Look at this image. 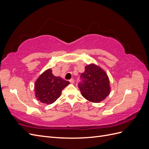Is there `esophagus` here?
<instances>
[{
    "instance_id": "1",
    "label": "esophagus",
    "mask_w": 149,
    "mask_h": 149,
    "mask_svg": "<svg viewBox=\"0 0 149 149\" xmlns=\"http://www.w3.org/2000/svg\"><path fill=\"white\" fill-rule=\"evenodd\" d=\"M70 83H71V84H73L74 83V79H71L70 80Z\"/></svg>"
}]
</instances>
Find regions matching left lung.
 <instances>
[{
  "instance_id": "obj_1",
  "label": "left lung",
  "mask_w": 149,
  "mask_h": 149,
  "mask_svg": "<svg viewBox=\"0 0 149 149\" xmlns=\"http://www.w3.org/2000/svg\"><path fill=\"white\" fill-rule=\"evenodd\" d=\"M81 82L78 88L82 96L93 102H100L109 95L111 91L109 78L100 67L91 64L85 66L80 76Z\"/></svg>"
}]
</instances>
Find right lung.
<instances>
[{
	"label": "right lung",
	"instance_id": "right-lung-1",
	"mask_svg": "<svg viewBox=\"0 0 149 149\" xmlns=\"http://www.w3.org/2000/svg\"><path fill=\"white\" fill-rule=\"evenodd\" d=\"M69 84L68 81L54 76L52 70L48 69L36 81L35 96L40 102L50 104L61 96L62 90Z\"/></svg>",
	"mask_w": 149,
	"mask_h": 149
}]
</instances>
